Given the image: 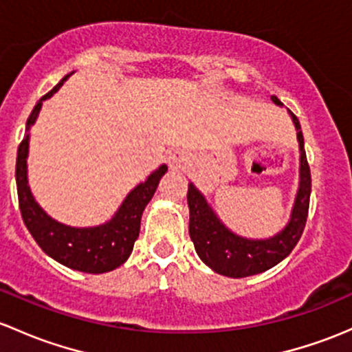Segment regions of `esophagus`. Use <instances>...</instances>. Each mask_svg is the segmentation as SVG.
Returning a JSON list of instances; mask_svg holds the SVG:
<instances>
[{"label":"esophagus","mask_w":352,"mask_h":352,"mask_svg":"<svg viewBox=\"0 0 352 352\" xmlns=\"http://www.w3.org/2000/svg\"><path fill=\"white\" fill-rule=\"evenodd\" d=\"M168 165L172 170H184L190 165V157H188L187 151L184 150H173L168 155Z\"/></svg>","instance_id":"1"}]
</instances>
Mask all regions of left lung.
Listing matches in <instances>:
<instances>
[{
	"mask_svg": "<svg viewBox=\"0 0 352 352\" xmlns=\"http://www.w3.org/2000/svg\"><path fill=\"white\" fill-rule=\"evenodd\" d=\"M272 101L283 108L276 96H273ZM288 114L297 129L300 168H298V188L290 219L282 231L265 239H251L236 234L214 212L206 195L194 184H188L187 204L188 212H190L188 234L199 258L219 275L229 276V278H244V276L263 273L285 260L300 239L307 223V214H309L312 180H310V168L307 164L305 148H303L300 123L290 109H288Z\"/></svg>",
	"mask_w": 352,
	"mask_h": 352,
	"instance_id": "obj_1",
	"label": "left lung"
}]
</instances>
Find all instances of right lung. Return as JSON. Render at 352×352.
I'll list each match as a JSON object with an SVG mask.
<instances>
[{
  "instance_id": "obj_1",
  "label": "right lung",
  "mask_w": 352,
  "mask_h": 352,
  "mask_svg": "<svg viewBox=\"0 0 352 352\" xmlns=\"http://www.w3.org/2000/svg\"><path fill=\"white\" fill-rule=\"evenodd\" d=\"M74 72L67 74L57 86L47 92L28 116L25 138L18 146L16 157L18 202H20L21 217L30 234L50 258L77 272L106 273L123 265L131 254L140 234L143 210L151 201L158 182L168 168L165 164H162L157 170H153L143 182L129 190L114 216L99 226L76 228V226L58 223L57 219L49 216L33 197L32 188L28 186L27 160L30 151V129L38 118L43 101L50 99L64 86V82Z\"/></svg>"
}]
</instances>
